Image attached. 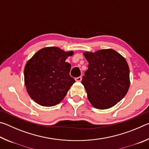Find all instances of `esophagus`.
<instances>
[{
	"label": "esophagus",
	"instance_id": "esophagus-1",
	"mask_svg": "<svg viewBox=\"0 0 149 149\" xmlns=\"http://www.w3.org/2000/svg\"><path fill=\"white\" fill-rule=\"evenodd\" d=\"M81 79H82V77H76L75 79V80L76 81H81Z\"/></svg>",
	"mask_w": 149,
	"mask_h": 149
}]
</instances>
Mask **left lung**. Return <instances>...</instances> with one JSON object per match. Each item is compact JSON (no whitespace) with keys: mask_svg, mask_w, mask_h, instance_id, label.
<instances>
[{"mask_svg":"<svg viewBox=\"0 0 149 149\" xmlns=\"http://www.w3.org/2000/svg\"><path fill=\"white\" fill-rule=\"evenodd\" d=\"M84 55L89 65L81 84L91 104L100 110L114 107L130 88V68L125 59L111 49Z\"/></svg>","mask_w":149,"mask_h":149,"instance_id":"left-lung-1","label":"left lung"}]
</instances>
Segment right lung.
<instances>
[{
	"mask_svg": "<svg viewBox=\"0 0 149 149\" xmlns=\"http://www.w3.org/2000/svg\"><path fill=\"white\" fill-rule=\"evenodd\" d=\"M74 52L58 47H45L37 51L24 68L27 91L35 102L53 107L62 101L75 79L70 75L71 64L65 62Z\"/></svg>",
	"mask_w": 149,
	"mask_h": 149,
	"instance_id": "add662e5",
	"label": "right lung"
}]
</instances>
